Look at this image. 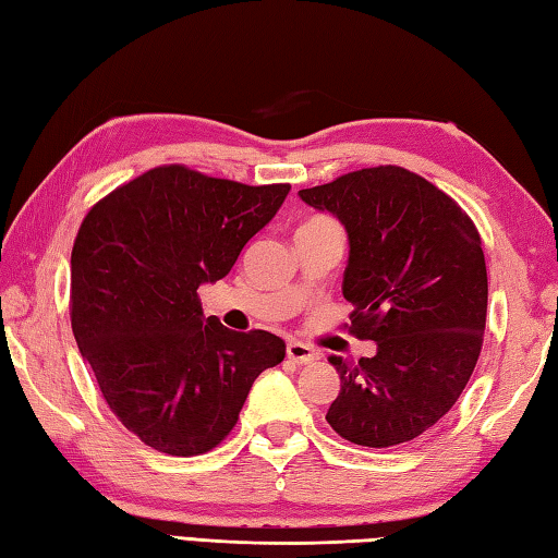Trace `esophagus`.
<instances>
[{"label":"esophagus","instance_id":"esophagus-1","mask_svg":"<svg viewBox=\"0 0 558 558\" xmlns=\"http://www.w3.org/2000/svg\"><path fill=\"white\" fill-rule=\"evenodd\" d=\"M288 360L294 364H312L316 360V352L310 345H304V342H290Z\"/></svg>","mask_w":558,"mask_h":558}]
</instances>
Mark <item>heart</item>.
<instances>
[{"instance_id":"b5f03b06","label":"heart","mask_w":558,"mask_h":558,"mask_svg":"<svg viewBox=\"0 0 558 558\" xmlns=\"http://www.w3.org/2000/svg\"><path fill=\"white\" fill-rule=\"evenodd\" d=\"M314 220H318V218H314Z\"/></svg>"}]
</instances>
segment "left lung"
I'll use <instances>...</instances> for the list:
<instances>
[{
  "label": "left lung",
  "mask_w": 558,
  "mask_h": 558,
  "mask_svg": "<svg viewBox=\"0 0 558 558\" xmlns=\"http://www.w3.org/2000/svg\"><path fill=\"white\" fill-rule=\"evenodd\" d=\"M300 196L345 225L350 333L376 342L374 357H328L340 393L326 422L357 446L412 441L456 405L480 360L489 286L475 222L398 165L348 172Z\"/></svg>",
  "instance_id": "obj_1"
}]
</instances>
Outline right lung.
Returning <instances> with one entry per match:
<instances>
[{
    "label": "right lung",
    "mask_w": 558,
    "mask_h": 558,
    "mask_svg": "<svg viewBox=\"0 0 558 558\" xmlns=\"http://www.w3.org/2000/svg\"><path fill=\"white\" fill-rule=\"evenodd\" d=\"M290 184L248 186L162 165L117 186L71 248V328L129 432L168 456L216 448L260 372L286 357L268 330L204 316L198 286L225 278Z\"/></svg>",
    "instance_id": "right-lung-1"
}]
</instances>
